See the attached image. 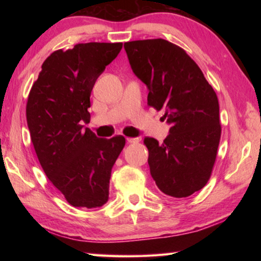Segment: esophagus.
Instances as JSON below:
<instances>
[{
    "label": "esophagus",
    "mask_w": 261,
    "mask_h": 261,
    "mask_svg": "<svg viewBox=\"0 0 261 261\" xmlns=\"http://www.w3.org/2000/svg\"><path fill=\"white\" fill-rule=\"evenodd\" d=\"M126 141L129 144H137V143H139V141H140V138H132V137H127Z\"/></svg>",
    "instance_id": "34e87169"
}]
</instances>
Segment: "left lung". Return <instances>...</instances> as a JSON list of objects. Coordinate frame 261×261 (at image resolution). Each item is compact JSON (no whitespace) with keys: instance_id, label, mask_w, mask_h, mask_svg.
Listing matches in <instances>:
<instances>
[{"instance_id":"obj_1","label":"left lung","mask_w":261,"mask_h":261,"mask_svg":"<svg viewBox=\"0 0 261 261\" xmlns=\"http://www.w3.org/2000/svg\"><path fill=\"white\" fill-rule=\"evenodd\" d=\"M132 71L148 88L147 105L171 125L162 144L144 139L149 170L161 191L185 198L205 187L221 137L219 101L196 62L165 39L124 43Z\"/></svg>"}]
</instances>
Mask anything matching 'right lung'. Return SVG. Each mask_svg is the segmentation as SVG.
Listing matches in <instances>:
<instances>
[{
    "label": "right lung",
    "mask_w": 261,
    "mask_h": 261,
    "mask_svg": "<svg viewBox=\"0 0 261 261\" xmlns=\"http://www.w3.org/2000/svg\"><path fill=\"white\" fill-rule=\"evenodd\" d=\"M122 46L87 42L55 50L30 91L26 120L34 151L47 177L74 207L108 201L112 168L125 145L123 136L98 138L83 125L91 118L92 88Z\"/></svg>",
    "instance_id": "right-lung-1"
}]
</instances>
